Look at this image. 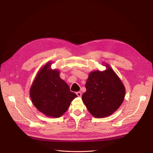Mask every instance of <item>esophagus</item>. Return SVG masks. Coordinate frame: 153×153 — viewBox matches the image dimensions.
I'll use <instances>...</instances> for the list:
<instances>
[{"mask_svg": "<svg viewBox=\"0 0 153 153\" xmlns=\"http://www.w3.org/2000/svg\"><path fill=\"white\" fill-rule=\"evenodd\" d=\"M76 94L77 95V97H81V96H82V94H81V92H77Z\"/></svg>", "mask_w": 153, "mask_h": 153, "instance_id": "obj_1", "label": "esophagus"}]
</instances>
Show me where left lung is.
<instances>
[{"label": "left lung", "instance_id": "left-lung-1", "mask_svg": "<svg viewBox=\"0 0 153 153\" xmlns=\"http://www.w3.org/2000/svg\"><path fill=\"white\" fill-rule=\"evenodd\" d=\"M104 71L90 72L85 84L86 91L82 100L89 113L95 118H105L113 114L122 104L125 87L121 79L107 63Z\"/></svg>", "mask_w": 153, "mask_h": 153}]
</instances>
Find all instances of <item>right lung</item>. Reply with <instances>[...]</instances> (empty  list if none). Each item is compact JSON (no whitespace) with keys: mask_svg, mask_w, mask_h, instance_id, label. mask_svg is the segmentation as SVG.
I'll return each mask as SVG.
<instances>
[{"mask_svg":"<svg viewBox=\"0 0 153 153\" xmlns=\"http://www.w3.org/2000/svg\"><path fill=\"white\" fill-rule=\"evenodd\" d=\"M51 61L40 68L30 89L31 100L36 109L51 118L61 117L77 95L69 90L60 76V71L52 69Z\"/></svg>","mask_w":153,"mask_h":153,"instance_id":"add662e5","label":"right lung"}]
</instances>
